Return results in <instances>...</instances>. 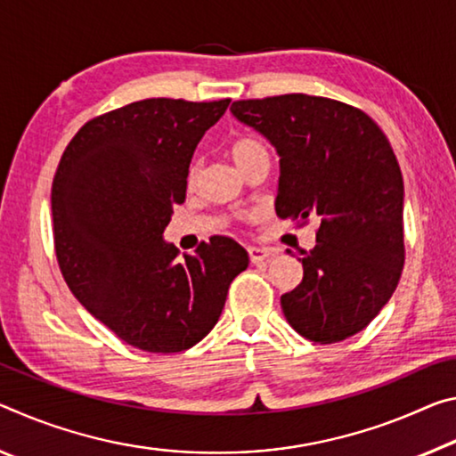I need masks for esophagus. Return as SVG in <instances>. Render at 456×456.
<instances>
[{
  "label": "esophagus",
  "mask_w": 456,
  "mask_h": 456,
  "mask_svg": "<svg viewBox=\"0 0 456 456\" xmlns=\"http://www.w3.org/2000/svg\"><path fill=\"white\" fill-rule=\"evenodd\" d=\"M248 256L252 263H263L271 256V250L265 248V246H248Z\"/></svg>",
  "instance_id": "esophagus-1"
}]
</instances>
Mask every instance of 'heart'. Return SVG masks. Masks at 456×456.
<instances>
[{
  "label": "heart",
  "instance_id": "1",
  "mask_svg": "<svg viewBox=\"0 0 456 456\" xmlns=\"http://www.w3.org/2000/svg\"><path fill=\"white\" fill-rule=\"evenodd\" d=\"M230 153H232V159L236 161L238 167H244L250 159L258 158V155H265L266 149L260 143L256 137H238L232 147H230ZM198 177V163H191L188 169V183H193Z\"/></svg>",
  "mask_w": 456,
  "mask_h": 456
}]
</instances>
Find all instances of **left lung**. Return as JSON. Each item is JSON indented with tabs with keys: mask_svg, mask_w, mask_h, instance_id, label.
<instances>
[{
	"mask_svg": "<svg viewBox=\"0 0 456 456\" xmlns=\"http://www.w3.org/2000/svg\"><path fill=\"white\" fill-rule=\"evenodd\" d=\"M230 110L277 149L279 218L319 222L315 248L298 258L303 281L281 297L289 325L315 343L352 338L390 301L404 266L396 155L363 110L323 96L236 101Z\"/></svg>",
	"mask_w": 456,
	"mask_h": 456,
	"instance_id": "1",
	"label": "left lung"
}]
</instances>
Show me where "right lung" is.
Here are the masks:
<instances>
[{"label":"right lung","instance_id":"add662e5","mask_svg":"<svg viewBox=\"0 0 456 456\" xmlns=\"http://www.w3.org/2000/svg\"><path fill=\"white\" fill-rule=\"evenodd\" d=\"M228 104L131 102L88 121L60 159L52 218L62 277L94 319L143 352L175 354L204 339L248 266L228 236L183 260L163 240L185 201L193 151Z\"/></svg>","mask_w":456,"mask_h":456}]
</instances>
